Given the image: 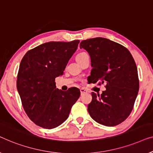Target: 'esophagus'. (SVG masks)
<instances>
[{"label": "esophagus", "mask_w": 153, "mask_h": 153, "mask_svg": "<svg viewBox=\"0 0 153 153\" xmlns=\"http://www.w3.org/2000/svg\"><path fill=\"white\" fill-rule=\"evenodd\" d=\"M80 92H81V95H83L84 94L87 93V91H86L85 89H83V88H82V89H80Z\"/></svg>", "instance_id": "1"}]
</instances>
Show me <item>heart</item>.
Returning a JSON list of instances; mask_svg holds the SVG:
<instances>
[{"label": "heart", "mask_w": 153, "mask_h": 153, "mask_svg": "<svg viewBox=\"0 0 153 153\" xmlns=\"http://www.w3.org/2000/svg\"><path fill=\"white\" fill-rule=\"evenodd\" d=\"M86 55H87V53H85V52H81V53H79L78 54H77L76 57V60L77 61V60L80 59L81 58H82L83 57H85V56H86Z\"/></svg>", "instance_id": "heart-1"}]
</instances>
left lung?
I'll return each mask as SVG.
<instances>
[{
  "mask_svg": "<svg viewBox=\"0 0 153 153\" xmlns=\"http://www.w3.org/2000/svg\"><path fill=\"white\" fill-rule=\"evenodd\" d=\"M79 48L87 51L92 69L88 82L105 84L100 95L92 92L88 111L95 121L113 127L130 114L138 94L139 82L134 58L126 47L106 38L82 41Z\"/></svg>",
  "mask_w": 153,
  "mask_h": 153,
  "instance_id": "8db88e82",
  "label": "left lung"
}]
</instances>
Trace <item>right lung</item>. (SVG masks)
<instances>
[{
  "instance_id": "1",
  "label": "right lung",
  "mask_w": 153,
  "mask_h": 153,
  "mask_svg": "<svg viewBox=\"0 0 153 153\" xmlns=\"http://www.w3.org/2000/svg\"><path fill=\"white\" fill-rule=\"evenodd\" d=\"M79 41L50 42L31 49L21 60L16 87L23 109L32 121L53 129L68 119L80 96L79 89L64 91L56 88L55 77L64 74Z\"/></svg>"
}]
</instances>
